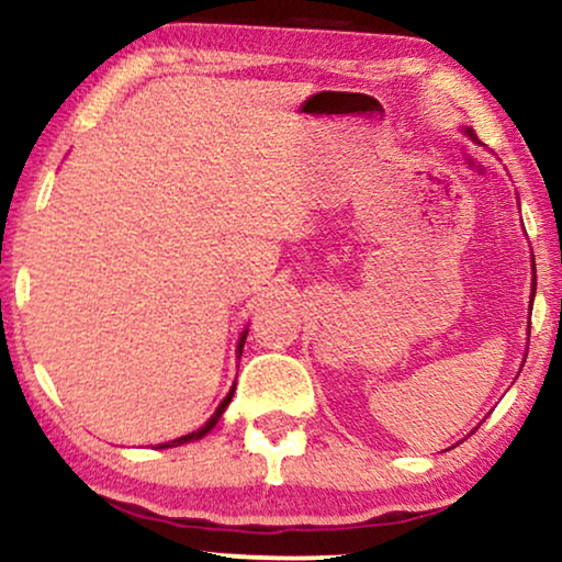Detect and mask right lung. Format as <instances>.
Returning a JSON list of instances; mask_svg holds the SVG:
<instances>
[{
	"label": "right lung",
	"mask_w": 562,
	"mask_h": 562,
	"mask_svg": "<svg viewBox=\"0 0 562 562\" xmlns=\"http://www.w3.org/2000/svg\"><path fill=\"white\" fill-rule=\"evenodd\" d=\"M244 341H246V334L241 336V341H238V357H241ZM234 391H236V385H234V387H231V393L226 395V398H223V401H221V406H218V411H215V414L211 416V422H207V424L203 426V429H198V431H192V434H184V437H179V439H175V442H171V445H161V447H177V445L192 442V439H200V437H205V434H207V431H211L215 424H218V418L223 416V411H226V406H228V403H231V398H234Z\"/></svg>",
	"instance_id": "right-lung-1"
}]
</instances>
